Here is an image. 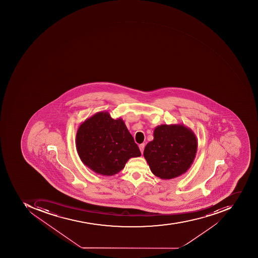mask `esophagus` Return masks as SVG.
Instances as JSON below:
<instances>
[{"instance_id": "esophagus-1", "label": "esophagus", "mask_w": 258, "mask_h": 258, "mask_svg": "<svg viewBox=\"0 0 258 258\" xmlns=\"http://www.w3.org/2000/svg\"><path fill=\"white\" fill-rule=\"evenodd\" d=\"M139 148L141 153H143L144 149H145V144H141V145H139Z\"/></svg>"}]
</instances>
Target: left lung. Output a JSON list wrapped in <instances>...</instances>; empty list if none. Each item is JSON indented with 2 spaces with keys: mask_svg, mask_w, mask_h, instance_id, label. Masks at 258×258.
Segmentation results:
<instances>
[{
  "mask_svg": "<svg viewBox=\"0 0 258 258\" xmlns=\"http://www.w3.org/2000/svg\"><path fill=\"white\" fill-rule=\"evenodd\" d=\"M153 136V141L144 151L152 174L161 179H173L185 174L198 152L192 130L183 124H160L154 130Z\"/></svg>",
  "mask_w": 258,
  "mask_h": 258,
  "instance_id": "1",
  "label": "left lung"
}]
</instances>
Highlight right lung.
<instances>
[{"label":"right lung","instance_id":"1","mask_svg":"<svg viewBox=\"0 0 258 258\" xmlns=\"http://www.w3.org/2000/svg\"><path fill=\"white\" fill-rule=\"evenodd\" d=\"M76 147L82 163L100 175H114L130 158L141 156L124 121L112 118L107 111L98 112L81 123Z\"/></svg>","mask_w":258,"mask_h":258}]
</instances>
